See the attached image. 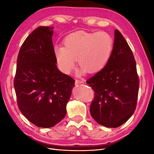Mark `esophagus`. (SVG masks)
<instances>
[{
	"label": "esophagus",
	"instance_id": "obj_1",
	"mask_svg": "<svg viewBox=\"0 0 154 154\" xmlns=\"http://www.w3.org/2000/svg\"><path fill=\"white\" fill-rule=\"evenodd\" d=\"M84 82H83V81H82V80H75V84L76 85H78V84H82V83H83Z\"/></svg>",
	"mask_w": 154,
	"mask_h": 154
}]
</instances>
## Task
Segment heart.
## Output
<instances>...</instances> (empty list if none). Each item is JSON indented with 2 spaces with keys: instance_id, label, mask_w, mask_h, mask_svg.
<instances>
[{
  "instance_id": "obj_1",
  "label": "heart",
  "mask_w": 154,
  "mask_h": 154,
  "mask_svg": "<svg viewBox=\"0 0 154 154\" xmlns=\"http://www.w3.org/2000/svg\"><path fill=\"white\" fill-rule=\"evenodd\" d=\"M64 47H54L59 69L68 74L74 69L75 60L81 69L78 75L85 72L95 73L107 64L113 51V41L109 33L79 32L72 33L65 38Z\"/></svg>"
}]
</instances>
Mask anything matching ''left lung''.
Segmentation results:
<instances>
[{"label":"left lung","mask_w":154,"mask_h":154,"mask_svg":"<svg viewBox=\"0 0 154 154\" xmlns=\"http://www.w3.org/2000/svg\"><path fill=\"white\" fill-rule=\"evenodd\" d=\"M86 82L95 92L90 114L98 124L118 128L134 113L139 87L136 62L118 29L115 30L113 51L107 64Z\"/></svg>","instance_id":"obj_1"}]
</instances>
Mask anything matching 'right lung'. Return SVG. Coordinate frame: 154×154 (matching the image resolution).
Listing matches in <instances>:
<instances>
[{
    "label": "right lung",
    "instance_id": "add662e5",
    "mask_svg": "<svg viewBox=\"0 0 154 154\" xmlns=\"http://www.w3.org/2000/svg\"><path fill=\"white\" fill-rule=\"evenodd\" d=\"M54 27L40 26L26 38L17 60L14 88L22 113L35 126L51 128L66 113L75 81L56 66Z\"/></svg>",
    "mask_w": 154,
    "mask_h": 154
}]
</instances>
